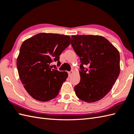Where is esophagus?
I'll list each match as a JSON object with an SVG mask.
<instances>
[{
    "mask_svg": "<svg viewBox=\"0 0 134 134\" xmlns=\"http://www.w3.org/2000/svg\"><path fill=\"white\" fill-rule=\"evenodd\" d=\"M68 73H69V76H71V75L73 74V71H72V70L68 72Z\"/></svg>",
    "mask_w": 134,
    "mask_h": 134,
    "instance_id": "34e87169",
    "label": "esophagus"
}]
</instances>
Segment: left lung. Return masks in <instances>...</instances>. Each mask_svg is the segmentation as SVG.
Listing matches in <instances>:
<instances>
[{
	"mask_svg": "<svg viewBox=\"0 0 134 134\" xmlns=\"http://www.w3.org/2000/svg\"><path fill=\"white\" fill-rule=\"evenodd\" d=\"M71 45L81 62V80L74 87L76 96L86 102L100 100L109 92L120 74L118 50L107 38L97 35L71 36Z\"/></svg>",
	"mask_w": 134,
	"mask_h": 134,
	"instance_id": "1",
	"label": "left lung"
}]
</instances>
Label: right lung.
Instances as JSON below:
<instances>
[{
    "label": "right lung",
    "instance_id": "1",
    "mask_svg": "<svg viewBox=\"0 0 134 134\" xmlns=\"http://www.w3.org/2000/svg\"><path fill=\"white\" fill-rule=\"evenodd\" d=\"M70 41L69 36L41 33L22 44L16 67L22 83L33 98L44 102L58 96L68 73L52 69L50 64L53 60L60 64L59 56Z\"/></svg>",
    "mask_w": 134,
    "mask_h": 134
}]
</instances>
